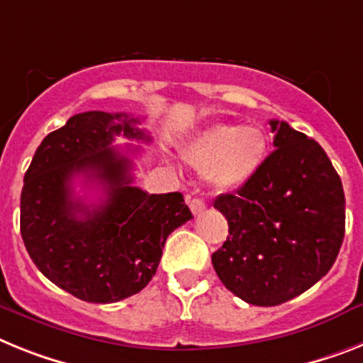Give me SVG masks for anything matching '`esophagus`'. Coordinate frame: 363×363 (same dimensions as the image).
<instances>
[{
  "label": "esophagus",
  "instance_id": "obj_1",
  "mask_svg": "<svg viewBox=\"0 0 363 363\" xmlns=\"http://www.w3.org/2000/svg\"><path fill=\"white\" fill-rule=\"evenodd\" d=\"M206 208L205 201L199 199V197H194V199H190V210L194 212V214H201L203 210Z\"/></svg>",
  "mask_w": 363,
  "mask_h": 363
}]
</instances>
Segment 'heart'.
Masks as SVG:
<instances>
[{
	"label": "heart",
	"mask_w": 363,
	"mask_h": 363,
	"mask_svg": "<svg viewBox=\"0 0 363 363\" xmlns=\"http://www.w3.org/2000/svg\"><path fill=\"white\" fill-rule=\"evenodd\" d=\"M267 151L264 130L255 125L218 123L184 147V160L197 172L208 173L218 190H236L260 172Z\"/></svg>",
	"instance_id": "1"
}]
</instances>
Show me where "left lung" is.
Listing matches in <instances>:
<instances>
[{"mask_svg": "<svg viewBox=\"0 0 363 363\" xmlns=\"http://www.w3.org/2000/svg\"><path fill=\"white\" fill-rule=\"evenodd\" d=\"M275 151L236 194L214 201L227 242L212 266L228 291L277 306L327 275L345 236L342 179L315 140L271 120Z\"/></svg>", "mask_w": 363, "mask_h": 363, "instance_id": "obj_1", "label": "left lung"}]
</instances>
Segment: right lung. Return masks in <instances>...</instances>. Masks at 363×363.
I'll return each instance as SVG.
<instances>
[{"mask_svg": "<svg viewBox=\"0 0 363 363\" xmlns=\"http://www.w3.org/2000/svg\"><path fill=\"white\" fill-rule=\"evenodd\" d=\"M136 123L123 112L72 116L42 140L23 177L20 233L27 252L53 284L86 303H116L144 290L167 236L191 219L179 191L133 186V160L112 142L120 135L147 142ZM75 176L102 186L101 206L72 196Z\"/></svg>", "mask_w": 363, "mask_h": 363, "instance_id": "1", "label": "right lung"}]
</instances>
